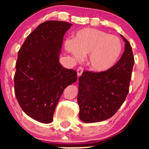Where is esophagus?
Instances as JSON below:
<instances>
[{
  "instance_id": "34e87169",
  "label": "esophagus",
  "mask_w": 149,
  "mask_h": 149,
  "mask_svg": "<svg viewBox=\"0 0 149 149\" xmlns=\"http://www.w3.org/2000/svg\"><path fill=\"white\" fill-rule=\"evenodd\" d=\"M83 71V68L81 66H79L78 68H77V75L78 77H80L81 74H82V72Z\"/></svg>"
}]
</instances>
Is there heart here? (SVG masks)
Segmentation results:
<instances>
[{
	"label": "heart",
	"mask_w": 149,
	"mask_h": 149,
	"mask_svg": "<svg viewBox=\"0 0 149 149\" xmlns=\"http://www.w3.org/2000/svg\"><path fill=\"white\" fill-rule=\"evenodd\" d=\"M66 51L77 60L89 55L88 64L95 72L112 68L122 52V43L117 36L93 28L79 30L72 41L65 42Z\"/></svg>",
	"instance_id": "obj_1"
}]
</instances>
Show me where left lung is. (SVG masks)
Returning a JSON list of instances; mask_svg holds the SVG:
<instances>
[{
	"mask_svg": "<svg viewBox=\"0 0 149 149\" xmlns=\"http://www.w3.org/2000/svg\"><path fill=\"white\" fill-rule=\"evenodd\" d=\"M125 41V52L117 64L104 72L85 70L79 78V118L85 123L102 121L113 117L125 101L130 88L134 58Z\"/></svg>",
	"mask_w": 149,
	"mask_h": 149,
	"instance_id": "8db88e82",
	"label": "left lung"
}]
</instances>
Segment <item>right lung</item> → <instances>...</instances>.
<instances>
[{
	"mask_svg": "<svg viewBox=\"0 0 149 149\" xmlns=\"http://www.w3.org/2000/svg\"><path fill=\"white\" fill-rule=\"evenodd\" d=\"M72 24L47 21L27 36L19 49L14 75L17 100L26 115L49 123L65 88L76 82L77 73L59 62L63 38Z\"/></svg>",
	"mask_w": 149,
	"mask_h": 149,
	"instance_id": "right-lung-1",
	"label": "right lung"
}]
</instances>
